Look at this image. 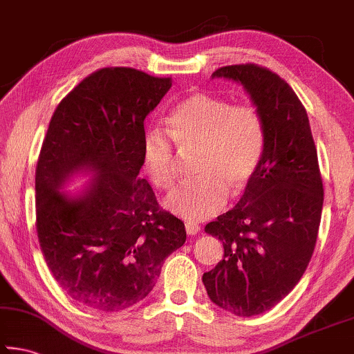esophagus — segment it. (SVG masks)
<instances>
[{
	"label": "esophagus",
	"mask_w": 354,
	"mask_h": 354,
	"mask_svg": "<svg viewBox=\"0 0 354 354\" xmlns=\"http://www.w3.org/2000/svg\"><path fill=\"white\" fill-rule=\"evenodd\" d=\"M185 231H187L189 236H195L200 232V226L195 223V221H185Z\"/></svg>",
	"instance_id": "1"
}]
</instances>
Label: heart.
Instances as JSON below:
<instances>
[{"instance_id": "obj_1", "label": "heart", "mask_w": 354, "mask_h": 354, "mask_svg": "<svg viewBox=\"0 0 354 354\" xmlns=\"http://www.w3.org/2000/svg\"><path fill=\"white\" fill-rule=\"evenodd\" d=\"M196 151L198 178L184 183L164 205L181 217H212L225 206L230 189L234 195L247 187L259 169L266 128L253 104H231L207 92L185 97L167 118V129H148L142 140V162L156 187L169 190L176 181V154Z\"/></svg>"}]
</instances>
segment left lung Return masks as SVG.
<instances>
[{
    "label": "left lung",
    "instance_id": "obj_1",
    "mask_svg": "<svg viewBox=\"0 0 354 354\" xmlns=\"http://www.w3.org/2000/svg\"><path fill=\"white\" fill-rule=\"evenodd\" d=\"M212 77L241 82L263 120L266 148L241 201L207 223L225 254L203 274L209 298L251 317L272 309L298 284L313 257L323 183L306 109L283 77L257 64L226 65Z\"/></svg>",
    "mask_w": 354,
    "mask_h": 354
}]
</instances>
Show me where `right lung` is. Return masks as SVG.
<instances>
[{
  "mask_svg": "<svg viewBox=\"0 0 354 354\" xmlns=\"http://www.w3.org/2000/svg\"><path fill=\"white\" fill-rule=\"evenodd\" d=\"M170 87L171 77L100 68L51 117L35 169V230L57 284L87 308L118 313L139 303L185 242L183 221L139 178L143 122ZM82 168L95 173L84 194L59 192Z\"/></svg>",
  "mask_w": 354,
  "mask_h": 354,
  "instance_id": "1",
  "label": "right lung"
}]
</instances>
